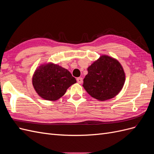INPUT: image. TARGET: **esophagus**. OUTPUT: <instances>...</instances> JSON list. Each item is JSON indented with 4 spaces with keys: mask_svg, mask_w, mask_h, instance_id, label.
Wrapping results in <instances>:
<instances>
[{
    "mask_svg": "<svg viewBox=\"0 0 154 154\" xmlns=\"http://www.w3.org/2000/svg\"><path fill=\"white\" fill-rule=\"evenodd\" d=\"M76 80L78 83H82L83 82V78L81 77H79V78H77Z\"/></svg>",
    "mask_w": 154,
    "mask_h": 154,
    "instance_id": "obj_1",
    "label": "esophagus"
}]
</instances>
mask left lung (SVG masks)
<instances>
[{"label": "left lung", "instance_id": "obj_1", "mask_svg": "<svg viewBox=\"0 0 154 154\" xmlns=\"http://www.w3.org/2000/svg\"><path fill=\"white\" fill-rule=\"evenodd\" d=\"M83 86L95 99L105 101L112 98L122 89L125 74L116 59L103 55L87 69Z\"/></svg>", "mask_w": 154, "mask_h": 154}]
</instances>
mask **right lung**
<instances>
[{"label": "right lung", "mask_w": 154, "mask_h": 154, "mask_svg": "<svg viewBox=\"0 0 154 154\" xmlns=\"http://www.w3.org/2000/svg\"><path fill=\"white\" fill-rule=\"evenodd\" d=\"M32 81L38 94L49 101L58 100L70 86L76 83L75 78L68 70L53 63L40 66Z\"/></svg>", "instance_id": "right-lung-1"}]
</instances>
